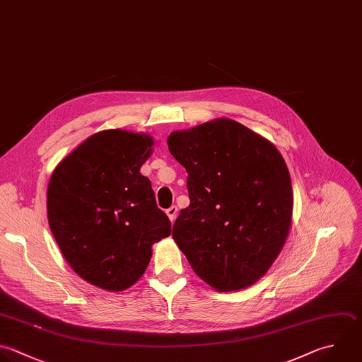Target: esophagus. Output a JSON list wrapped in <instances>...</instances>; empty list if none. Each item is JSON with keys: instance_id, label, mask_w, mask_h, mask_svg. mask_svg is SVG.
<instances>
[{"instance_id": "esophagus-1", "label": "esophagus", "mask_w": 362, "mask_h": 362, "mask_svg": "<svg viewBox=\"0 0 362 362\" xmlns=\"http://www.w3.org/2000/svg\"><path fill=\"white\" fill-rule=\"evenodd\" d=\"M177 212H178L177 206H171V208H168V209L165 211V214H167V216L170 218V221H171V222H174V221H175V218H177Z\"/></svg>"}]
</instances>
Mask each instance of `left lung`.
Returning <instances> with one entry per match:
<instances>
[{
    "mask_svg": "<svg viewBox=\"0 0 362 362\" xmlns=\"http://www.w3.org/2000/svg\"><path fill=\"white\" fill-rule=\"evenodd\" d=\"M168 148L188 173L191 201L173 226L177 246L218 291L255 284L291 228L284 158L267 139L226 117L173 132Z\"/></svg>",
    "mask_w": 362,
    "mask_h": 362,
    "instance_id": "obj_1",
    "label": "left lung"
}]
</instances>
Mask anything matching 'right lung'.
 I'll use <instances>...</instances> for the list:
<instances>
[{"instance_id":"obj_1","label":"right lung","mask_w":362,"mask_h":362,"mask_svg":"<svg viewBox=\"0 0 362 362\" xmlns=\"http://www.w3.org/2000/svg\"><path fill=\"white\" fill-rule=\"evenodd\" d=\"M153 146L146 133L103 130L52 173L47 208L54 238L74 272L103 290L132 287L150 263L151 246L171 233L140 173Z\"/></svg>"}]
</instances>
